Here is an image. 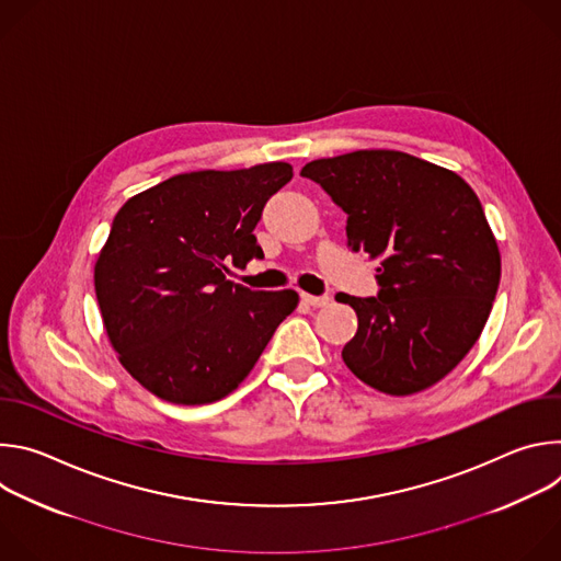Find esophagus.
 Masks as SVG:
<instances>
[{
  "label": "esophagus",
  "mask_w": 561,
  "mask_h": 561,
  "mask_svg": "<svg viewBox=\"0 0 561 561\" xmlns=\"http://www.w3.org/2000/svg\"><path fill=\"white\" fill-rule=\"evenodd\" d=\"M301 299H304V304H308L312 308H322L331 301L329 295H308V293H301Z\"/></svg>",
  "instance_id": "esophagus-1"
}]
</instances>
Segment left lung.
Returning <instances> with one entry per match:
<instances>
[{
    "label": "left lung",
    "mask_w": 561,
    "mask_h": 561,
    "mask_svg": "<svg viewBox=\"0 0 561 561\" xmlns=\"http://www.w3.org/2000/svg\"><path fill=\"white\" fill-rule=\"evenodd\" d=\"M301 175L348 215V247L379 260L377 297L340 295L359 319L344 364L394 397L444 379L482 335L502 275L497 239L474 191L402 150L314 159Z\"/></svg>",
    "instance_id": "1"
}]
</instances>
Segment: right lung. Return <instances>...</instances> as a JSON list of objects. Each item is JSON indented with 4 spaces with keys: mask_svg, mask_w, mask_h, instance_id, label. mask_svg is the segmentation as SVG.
I'll use <instances>...</instances> for the list:
<instances>
[{
    "mask_svg": "<svg viewBox=\"0 0 561 561\" xmlns=\"http://www.w3.org/2000/svg\"><path fill=\"white\" fill-rule=\"evenodd\" d=\"M293 178L286 162L193 171L133 195L95 262V295L119 364L171 404H213L242 383L297 308L290 288L226 279V262L264 257L262 208Z\"/></svg>",
    "mask_w": 561,
    "mask_h": 561,
    "instance_id": "obj_1",
    "label": "right lung"
}]
</instances>
